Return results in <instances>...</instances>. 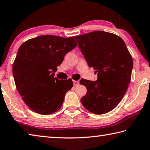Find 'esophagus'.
<instances>
[{"mask_svg": "<svg viewBox=\"0 0 150 150\" xmlns=\"http://www.w3.org/2000/svg\"><path fill=\"white\" fill-rule=\"evenodd\" d=\"M73 83H74V86H78V85L80 84V83L78 81H76V80H73Z\"/></svg>", "mask_w": 150, "mask_h": 150, "instance_id": "1", "label": "esophagus"}]
</instances>
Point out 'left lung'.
I'll use <instances>...</instances> for the list:
<instances>
[{
    "label": "left lung",
    "mask_w": 150,
    "mask_h": 150,
    "mask_svg": "<svg viewBox=\"0 0 150 150\" xmlns=\"http://www.w3.org/2000/svg\"><path fill=\"white\" fill-rule=\"evenodd\" d=\"M74 38L89 67L98 72V80H80L87 88L81 102L94 114L107 113L117 106L127 92L132 57L124 41L115 34L95 31Z\"/></svg>",
    "instance_id": "1"
}]
</instances>
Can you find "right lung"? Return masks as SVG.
I'll use <instances>...</instances> for the list:
<instances>
[{
  "label": "right lung",
  "mask_w": 150,
  "mask_h": 150,
  "mask_svg": "<svg viewBox=\"0 0 150 150\" xmlns=\"http://www.w3.org/2000/svg\"><path fill=\"white\" fill-rule=\"evenodd\" d=\"M77 43L73 38L41 35L24 42L12 66L14 82L23 101L37 113L57 111L73 87L72 79L54 78L57 67Z\"/></svg>",
  "instance_id": "right-lung-1"
}]
</instances>
